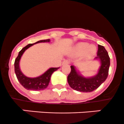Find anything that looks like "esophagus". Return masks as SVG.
<instances>
[{"label": "esophagus", "mask_w": 124, "mask_h": 124, "mask_svg": "<svg viewBox=\"0 0 124 124\" xmlns=\"http://www.w3.org/2000/svg\"><path fill=\"white\" fill-rule=\"evenodd\" d=\"M62 65H65V64H70V62L68 60H64L62 62Z\"/></svg>", "instance_id": "1"}]
</instances>
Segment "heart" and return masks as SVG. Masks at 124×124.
<instances>
[{"instance_id":"b5f03b06","label":"heart","mask_w":124,"mask_h":124,"mask_svg":"<svg viewBox=\"0 0 124 124\" xmlns=\"http://www.w3.org/2000/svg\"><path fill=\"white\" fill-rule=\"evenodd\" d=\"M76 51L79 54H82L86 52L87 55L91 57L96 53V47L94 45H89L86 43H81L76 47Z\"/></svg>"}]
</instances>
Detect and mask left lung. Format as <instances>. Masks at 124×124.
Wrapping results in <instances>:
<instances>
[{"instance_id":"1","label":"left lung","mask_w":124,"mask_h":124,"mask_svg":"<svg viewBox=\"0 0 124 124\" xmlns=\"http://www.w3.org/2000/svg\"><path fill=\"white\" fill-rule=\"evenodd\" d=\"M95 59L100 61L101 67L97 74L90 78L83 77L77 72L74 66H70L71 71L67 77V81L72 89L81 92H91L105 81L108 75L110 62L107 51L104 46L98 45L97 57Z\"/></svg>"}]
</instances>
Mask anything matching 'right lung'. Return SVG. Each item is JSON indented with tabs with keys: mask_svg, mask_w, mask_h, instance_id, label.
<instances>
[{
	"mask_svg": "<svg viewBox=\"0 0 124 124\" xmlns=\"http://www.w3.org/2000/svg\"><path fill=\"white\" fill-rule=\"evenodd\" d=\"M49 41L50 39H47V40H40L35 43L29 44L21 50L19 52L17 57L16 58L15 62H14V70H15L17 78L18 81L20 82V84H22V85H23V87L26 89L27 90L39 91V90H42L46 89L47 87L48 86L50 80H51L52 74L54 72L56 71L59 68V67H51V68L49 69L43 74L38 77H35V78H29V77H26L23 74L20 69L19 62H20L21 57L27 49L34 45V44L42 42H49Z\"/></svg>",
	"mask_w": 124,
	"mask_h": 124,
	"instance_id": "obj_1",
	"label": "right lung"
}]
</instances>
